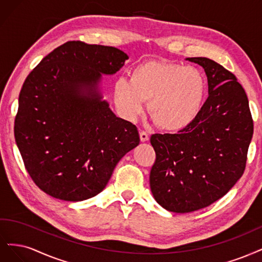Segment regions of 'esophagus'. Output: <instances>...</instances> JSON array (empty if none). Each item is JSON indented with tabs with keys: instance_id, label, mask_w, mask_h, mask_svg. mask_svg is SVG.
<instances>
[{
	"instance_id": "1",
	"label": "esophagus",
	"mask_w": 262,
	"mask_h": 262,
	"mask_svg": "<svg viewBox=\"0 0 262 262\" xmlns=\"http://www.w3.org/2000/svg\"><path fill=\"white\" fill-rule=\"evenodd\" d=\"M139 135H140V140H141V141H147V140L149 139V135H148V133L145 132V130H140Z\"/></svg>"
}]
</instances>
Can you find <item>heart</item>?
<instances>
[{"label": "heart", "mask_w": 262, "mask_h": 262, "mask_svg": "<svg viewBox=\"0 0 262 262\" xmlns=\"http://www.w3.org/2000/svg\"><path fill=\"white\" fill-rule=\"evenodd\" d=\"M206 94L204 75L195 67L161 61L136 65L126 77L113 82V101L124 120L134 122L145 108L161 129L175 132L197 116Z\"/></svg>", "instance_id": "b5f03b06"}]
</instances>
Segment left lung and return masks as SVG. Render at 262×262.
Wrapping results in <instances>:
<instances>
[{
	"mask_svg": "<svg viewBox=\"0 0 262 262\" xmlns=\"http://www.w3.org/2000/svg\"><path fill=\"white\" fill-rule=\"evenodd\" d=\"M209 97L193 121L177 134H154L156 161L150 188L160 206L177 213L206 208L222 198L246 167L254 122L236 76L207 57Z\"/></svg>",
	"mask_w": 262,
	"mask_h": 262,
	"instance_id": "8db88e82",
	"label": "left lung"
}]
</instances>
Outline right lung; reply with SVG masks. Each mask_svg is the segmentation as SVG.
Here are the masks:
<instances>
[{
	"mask_svg": "<svg viewBox=\"0 0 262 262\" xmlns=\"http://www.w3.org/2000/svg\"><path fill=\"white\" fill-rule=\"evenodd\" d=\"M128 56L114 47L69 41L27 76L14 134L31 180L48 195L81 201L106 186L120 160L139 145L136 126L102 101L101 74Z\"/></svg>",
	"mask_w": 262,
	"mask_h": 262,
	"instance_id": "1",
	"label": "right lung"
}]
</instances>
